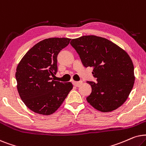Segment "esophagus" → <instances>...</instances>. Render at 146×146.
<instances>
[{
	"mask_svg": "<svg viewBox=\"0 0 146 146\" xmlns=\"http://www.w3.org/2000/svg\"><path fill=\"white\" fill-rule=\"evenodd\" d=\"M73 84L74 86L79 87L82 84V81H73Z\"/></svg>",
	"mask_w": 146,
	"mask_h": 146,
	"instance_id": "esophagus-1",
	"label": "esophagus"
}]
</instances>
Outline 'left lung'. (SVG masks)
<instances>
[{"label": "left lung", "mask_w": 146, "mask_h": 146, "mask_svg": "<svg viewBox=\"0 0 146 146\" xmlns=\"http://www.w3.org/2000/svg\"><path fill=\"white\" fill-rule=\"evenodd\" d=\"M70 44L83 66L93 67L92 74L98 81H87L92 89L87 102L102 112L112 111L122 106L135 81L129 55L110 40L95 35L74 38Z\"/></svg>", "instance_id": "8db88e82"}]
</instances>
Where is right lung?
<instances>
[{"label":"right lung","mask_w":146,"mask_h":146,"mask_svg":"<svg viewBox=\"0 0 146 146\" xmlns=\"http://www.w3.org/2000/svg\"><path fill=\"white\" fill-rule=\"evenodd\" d=\"M70 40L55 37L42 40L29 49L17 65V90L25 106L35 113L53 114L73 89L71 82L51 78L57 72L58 54Z\"/></svg>","instance_id":"obj_1"}]
</instances>
